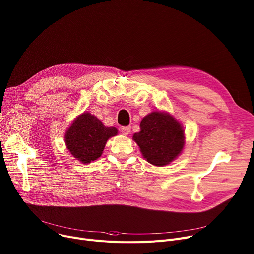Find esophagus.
Here are the masks:
<instances>
[{"mask_svg": "<svg viewBox=\"0 0 254 254\" xmlns=\"http://www.w3.org/2000/svg\"><path fill=\"white\" fill-rule=\"evenodd\" d=\"M121 132L123 135H128L131 132V126H123L121 128Z\"/></svg>", "mask_w": 254, "mask_h": 254, "instance_id": "1", "label": "esophagus"}]
</instances>
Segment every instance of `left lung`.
<instances>
[{
	"label": "left lung",
	"instance_id": "left-lung-1",
	"mask_svg": "<svg viewBox=\"0 0 254 254\" xmlns=\"http://www.w3.org/2000/svg\"><path fill=\"white\" fill-rule=\"evenodd\" d=\"M140 132L133 135L146 161L164 166L184 150L186 137L182 123L165 111H153L140 122Z\"/></svg>",
	"mask_w": 254,
	"mask_h": 254
}]
</instances>
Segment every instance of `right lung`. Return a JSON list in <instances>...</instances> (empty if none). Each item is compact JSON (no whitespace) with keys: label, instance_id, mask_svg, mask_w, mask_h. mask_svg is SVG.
<instances>
[{"label":"right lung","instance_id":"obj_1","mask_svg":"<svg viewBox=\"0 0 254 254\" xmlns=\"http://www.w3.org/2000/svg\"><path fill=\"white\" fill-rule=\"evenodd\" d=\"M117 134V128L105 126L95 115L83 112L65 131L64 141L66 148L76 160L89 164L102 155L108 140Z\"/></svg>","mask_w":254,"mask_h":254}]
</instances>
